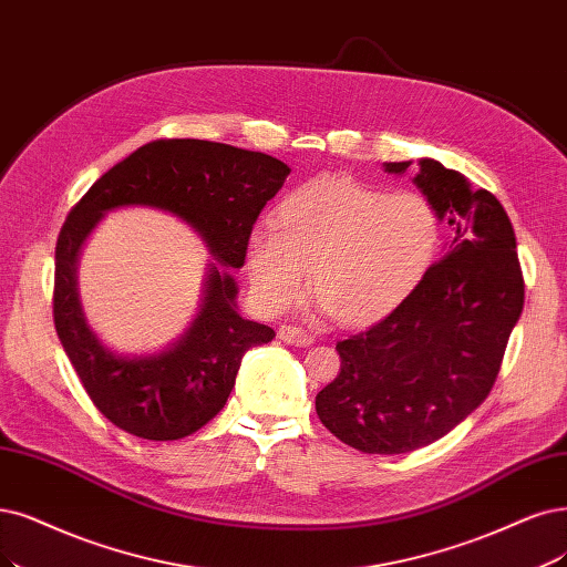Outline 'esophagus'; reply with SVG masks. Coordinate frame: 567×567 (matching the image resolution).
<instances>
[{"label": "esophagus", "instance_id": "esophagus-1", "mask_svg": "<svg viewBox=\"0 0 567 567\" xmlns=\"http://www.w3.org/2000/svg\"><path fill=\"white\" fill-rule=\"evenodd\" d=\"M278 337H280L282 343L297 346V348H308L312 341H316V339H312V333H308V331L301 329V327H280Z\"/></svg>", "mask_w": 567, "mask_h": 567}]
</instances>
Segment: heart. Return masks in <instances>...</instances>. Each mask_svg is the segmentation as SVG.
Wrapping results in <instances>:
<instances>
[{
  "label": "heart",
  "instance_id": "obj_1",
  "mask_svg": "<svg viewBox=\"0 0 567 567\" xmlns=\"http://www.w3.org/2000/svg\"><path fill=\"white\" fill-rule=\"evenodd\" d=\"M444 224L423 194L324 175L287 194L272 224L245 240V266L261 303L287 310L306 291L341 327L390 318L430 276Z\"/></svg>",
  "mask_w": 567,
  "mask_h": 567
}]
</instances>
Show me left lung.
<instances>
[{
	"instance_id": "left-lung-1",
	"label": "left lung",
	"mask_w": 567,
	"mask_h": 567,
	"mask_svg": "<svg viewBox=\"0 0 567 567\" xmlns=\"http://www.w3.org/2000/svg\"><path fill=\"white\" fill-rule=\"evenodd\" d=\"M417 167L415 186L453 230L449 251L402 308L337 343L341 371L316 396L322 425L362 453H409L463 423L488 396L523 310L505 207L434 158Z\"/></svg>"
}]
</instances>
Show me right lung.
Listing matches in <instances>:
<instances>
[{"mask_svg":"<svg viewBox=\"0 0 567 567\" xmlns=\"http://www.w3.org/2000/svg\"><path fill=\"white\" fill-rule=\"evenodd\" d=\"M289 167L261 152L207 140H156L116 163L86 192L55 245L53 322L58 339L97 411L118 430L150 442L198 432L224 409L243 354L276 331L238 312L230 268L245 264V240ZM156 206L199 230L210 254L197 320L158 355H118L87 327L78 301L80 245L116 206Z\"/></svg>","mask_w":567,"mask_h":567,"instance_id":"right-lung-1","label":"right lung"}]
</instances>
